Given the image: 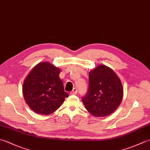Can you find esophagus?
Masks as SVG:
<instances>
[{
  "label": "esophagus",
  "instance_id": "34e87169",
  "mask_svg": "<svg viewBox=\"0 0 150 150\" xmlns=\"http://www.w3.org/2000/svg\"><path fill=\"white\" fill-rule=\"evenodd\" d=\"M77 89L76 88H74L73 89V90L70 92V94L71 95H76L77 93Z\"/></svg>",
  "mask_w": 150,
  "mask_h": 150
}]
</instances>
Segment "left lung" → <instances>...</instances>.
Segmentation results:
<instances>
[{"mask_svg":"<svg viewBox=\"0 0 150 150\" xmlns=\"http://www.w3.org/2000/svg\"><path fill=\"white\" fill-rule=\"evenodd\" d=\"M122 97L121 81L109 67L98 65L89 73L88 90L82 100L92 115H109L119 106Z\"/></svg>","mask_w":150,"mask_h":150,"instance_id":"left-lung-1","label":"left lung"}]
</instances>
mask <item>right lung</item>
<instances>
[{
    "label": "right lung",
    "instance_id": "right-lung-1",
    "mask_svg": "<svg viewBox=\"0 0 150 150\" xmlns=\"http://www.w3.org/2000/svg\"><path fill=\"white\" fill-rule=\"evenodd\" d=\"M60 69L47 62L37 64L25 79V101L37 113L48 115L61 106L69 95L59 77Z\"/></svg>",
    "mask_w": 150,
    "mask_h": 150
}]
</instances>
